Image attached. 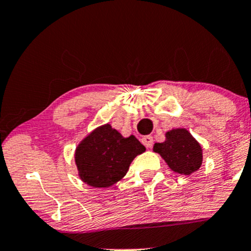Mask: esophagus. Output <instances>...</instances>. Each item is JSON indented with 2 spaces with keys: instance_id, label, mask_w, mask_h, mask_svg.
I'll use <instances>...</instances> for the list:
<instances>
[{
  "instance_id": "1",
  "label": "esophagus",
  "mask_w": 251,
  "mask_h": 251,
  "mask_svg": "<svg viewBox=\"0 0 251 251\" xmlns=\"http://www.w3.org/2000/svg\"><path fill=\"white\" fill-rule=\"evenodd\" d=\"M141 143L145 145V147L147 149H151L153 146V138L151 135H145V137L141 139Z\"/></svg>"
}]
</instances>
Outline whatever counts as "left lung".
I'll return each mask as SVG.
<instances>
[{"instance_id":"8db88e82","label":"left lung","mask_w":251,"mask_h":251,"mask_svg":"<svg viewBox=\"0 0 251 251\" xmlns=\"http://www.w3.org/2000/svg\"><path fill=\"white\" fill-rule=\"evenodd\" d=\"M153 151L159 153L175 173L189 175L202 165V149L186 128H174L166 133L164 143H155Z\"/></svg>"}]
</instances>
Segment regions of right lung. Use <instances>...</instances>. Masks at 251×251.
<instances>
[{"label": "right lung", "mask_w": 251, "mask_h": 251, "mask_svg": "<svg viewBox=\"0 0 251 251\" xmlns=\"http://www.w3.org/2000/svg\"><path fill=\"white\" fill-rule=\"evenodd\" d=\"M146 149L134 135L124 138L110 124L99 126L84 138L75 152L83 182L106 188L122 180L135 156Z\"/></svg>", "instance_id": "add662e5"}]
</instances>
